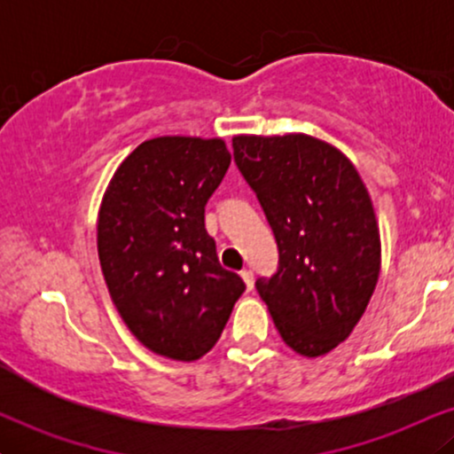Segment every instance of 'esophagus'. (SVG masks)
I'll return each mask as SVG.
<instances>
[{
  "instance_id": "34e87169",
  "label": "esophagus",
  "mask_w": 454,
  "mask_h": 454,
  "mask_svg": "<svg viewBox=\"0 0 454 454\" xmlns=\"http://www.w3.org/2000/svg\"><path fill=\"white\" fill-rule=\"evenodd\" d=\"M241 278H243V281H245V286H247V290H252V288H254V270L243 269V270H241Z\"/></svg>"
}]
</instances>
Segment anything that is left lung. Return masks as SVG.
<instances>
[{"instance_id": "left-lung-1", "label": "left lung", "mask_w": 454, "mask_h": 454, "mask_svg": "<svg viewBox=\"0 0 454 454\" xmlns=\"http://www.w3.org/2000/svg\"><path fill=\"white\" fill-rule=\"evenodd\" d=\"M232 155L256 194L279 262L256 290L286 346L322 356L354 331L380 275L372 198L352 161L307 134L234 137Z\"/></svg>"}]
</instances>
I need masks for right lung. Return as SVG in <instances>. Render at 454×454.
<instances>
[{"label": "right lung", "mask_w": 454, "mask_h": 454, "mask_svg": "<svg viewBox=\"0 0 454 454\" xmlns=\"http://www.w3.org/2000/svg\"><path fill=\"white\" fill-rule=\"evenodd\" d=\"M231 166L220 138L145 140L108 184L98 256L134 337L160 356L196 361L220 340L243 279L217 260L205 207Z\"/></svg>", "instance_id": "right-lung-1"}]
</instances>
